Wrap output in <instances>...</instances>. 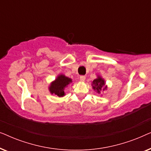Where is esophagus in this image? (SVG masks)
Returning a JSON list of instances; mask_svg holds the SVG:
<instances>
[{"label": "esophagus", "mask_w": 151, "mask_h": 151, "mask_svg": "<svg viewBox=\"0 0 151 151\" xmlns=\"http://www.w3.org/2000/svg\"><path fill=\"white\" fill-rule=\"evenodd\" d=\"M85 79H86V77L84 76H81L80 77V81H82V82H84V80H85Z\"/></svg>", "instance_id": "obj_1"}]
</instances>
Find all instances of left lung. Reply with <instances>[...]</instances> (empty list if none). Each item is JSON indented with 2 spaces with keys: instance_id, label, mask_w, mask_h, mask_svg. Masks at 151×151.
Returning <instances> with one entry per match:
<instances>
[{
  "instance_id": "8db88e82",
  "label": "left lung",
  "mask_w": 151,
  "mask_h": 151,
  "mask_svg": "<svg viewBox=\"0 0 151 151\" xmlns=\"http://www.w3.org/2000/svg\"><path fill=\"white\" fill-rule=\"evenodd\" d=\"M92 86L93 88L98 93H100L101 91H104L107 88V86H105L104 80L100 76H98V78L92 82Z\"/></svg>"
}]
</instances>
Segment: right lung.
<instances>
[{
    "label": "right lung",
    "mask_w": 151,
    "mask_h": 151,
    "mask_svg": "<svg viewBox=\"0 0 151 151\" xmlns=\"http://www.w3.org/2000/svg\"><path fill=\"white\" fill-rule=\"evenodd\" d=\"M71 82L72 80L71 78L60 74L58 76L54 81L51 82L49 90L51 94H55L58 97H63L65 96V88Z\"/></svg>",
    "instance_id": "1"
}]
</instances>
